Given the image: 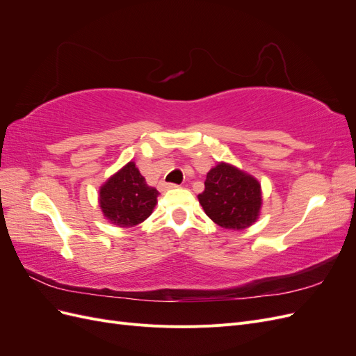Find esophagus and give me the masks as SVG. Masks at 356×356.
<instances>
[{
  "label": "esophagus",
  "instance_id": "34e87169",
  "mask_svg": "<svg viewBox=\"0 0 356 356\" xmlns=\"http://www.w3.org/2000/svg\"><path fill=\"white\" fill-rule=\"evenodd\" d=\"M175 187H178V186L177 184H172V182H165V181H160V184H159V190L160 191H166L169 188H175Z\"/></svg>",
  "mask_w": 356,
  "mask_h": 356
}]
</instances>
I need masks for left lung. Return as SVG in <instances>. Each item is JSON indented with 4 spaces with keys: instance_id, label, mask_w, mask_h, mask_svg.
<instances>
[{
    "instance_id": "8db88e82",
    "label": "left lung",
    "mask_w": 356,
    "mask_h": 356,
    "mask_svg": "<svg viewBox=\"0 0 356 356\" xmlns=\"http://www.w3.org/2000/svg\"><path fill=\"white\" fill-rule=\"evenodd\" d=\"M199 202L213 222L224 229L242 230L260 213V184L234 166L220 163L208 172Z\"/></svg>"
}]
</instances>
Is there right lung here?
I'll list each match as a JSON object with an SVG mask.
<instances>
[{
	"label": "right lung",
	"mask_w": 356,
	"mask_h": 356,
	"mask_svg": "<svg viewBox=\"0 0 356 356\" xmlns=\"http://www.w3.org/2000/svg\"><path fill=\"white\" fill-rule=\"evenodd\" d=\"M159 191L148 187L134 161L113 175L99 191L104 215L118 227H132L148 218L157 203Z\"/></svg>",
	"instance_id": "right-lung-1"
}]
</instances>
